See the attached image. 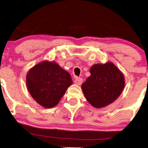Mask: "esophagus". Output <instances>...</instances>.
<instances>
[{
  "label": "esophagus",
  "instance_id": "obj_1",
  "mask_svg": "<svg viewBox=\"0 0 148 148\" xmlns=\"http://www.w3.org/2000/svg\"><path fill=\"white\" fill-rule=\"evenodd\" d=\"M82 82H83V79L81 77H76L74 81L75 84L77 85H81L82 84Z\"/></svg>",
  "mask_w": 148,
  "mask_h": 148
}]
</instances>
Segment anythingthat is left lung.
<instances>
[{
  "mask_svg": "<svg viewBox=\"0 0 148 148\" xmlns=\"http://www.w3.org/2000/svg\"><path fill=\"white\" fill-rule=\"evenodd\" d=\"M90 73L82 88L93 106L102 108L120 96L125 86L124 76L114 64H94L90 69Z\"/></svg>",
  "mask_w": 148,
  "mask_h": 148,
  "instance_id": "left-lung-1",
  "label": "left lung"
}]
</instances>
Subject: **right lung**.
Segmentation results:
<instances>
[{
	"instance_id": "add662e5",
	"label": "right lung",
	"mask_w": 148,
	"mask_h": 148,
	"mask_svg": "<svg viewBox=\"0 0 148 148\" xmlns=\"http://www.w3.org/2000/svg\"><path fill=\"white\" fill-rule=\"evenodd\" d=\"M26 84L34 100L45 108H52L59 102L73 84L69 73L58 64L44 61L28 72Z\"/></svg>"
}]
</instances>
